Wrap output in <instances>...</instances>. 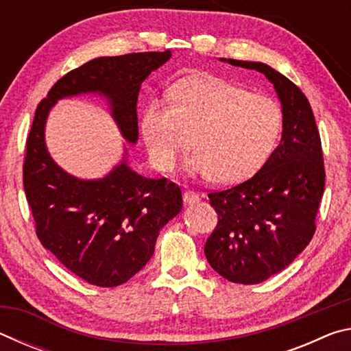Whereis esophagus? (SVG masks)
Listing matches in <instances>:
<instances>
[{"mask_svg": "<svg viewBox=\"0 0 351 351\" xmlns=\"http://www.w3.org/2000/svg\"><path fill=\"white\" fill-rule=\"evenodd\" d=\"M182 199L187 206H192V204L199 203L201 198L197 192H193V190H186V192L182 193Z\"/></svg>", "mask_w": 351, "mask_h": 351, "instance_id": "esophagus-1", "label": "esophagus"}]
</instances>
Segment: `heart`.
Listing matches in <instances>:
<instances>
[{"mask_svg":"<svg viewBox=\"0 0 351 351\" xmlns=\"http://www.w3.org/2000/svg\"><path fill=\"white\" fill-rule=\"evenodd\" d=\"M169 99H150L141 117L148 153L161 171L175 169L197 133L199 152L187 159L189 173L239 182L263 165L280 134L282 110L274 99L218 77L176 83Z\"/></svg>","mask_w":351,"mask_h":351,"instance_id":"obj_1","label":"heart"}]
</instances>
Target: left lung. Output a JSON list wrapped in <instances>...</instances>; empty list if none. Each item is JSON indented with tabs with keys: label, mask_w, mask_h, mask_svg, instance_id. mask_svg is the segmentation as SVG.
Masks as SVG:
<instances>
[{
	"label": "left lung",
	"mask_w": 351,
	"mask_h": 351,
	"mask_svg": "<svg viewBox=\"0 0 351 351\" xmlns=\"http://www.w3.org/2000/svg\"><path fill=\"white\" fill-rule=\"evenodd\" d=\"M265 74L282 105L280 144L251 180L209 193L218 224L206 258L229 282L255 285L277 274L311 241L325 189L320 136L305 94L261 62L219 58Z\"/></svg>",
	"instance_id": "1"
}]
</instances>
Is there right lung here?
<instances>
[{"label":"right lung","mask_w":351,"mask_h":351,"mask_svg":"<svg viewBox=\"0 0 351 351\" xmlns=\"http://www.w3.org/2000/svg\"><path fill=\"white\" fill-rule=\"evenodd\" d=\"M170 51L97 57L63 75L35 111L26 144L23 182L37 237L83 280L111 288L130 280L154 252L165 224L182 209L181 190L165 178L150 180L130 167L128 150L104 178L68 173L47 152L45 128L58 100L96 94L128 144L138 142V96Z\"/></svg>","instance_id":"right-lung-1"}]
</instances>
